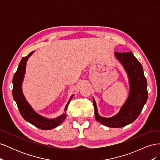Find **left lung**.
Instances as JSON below:
<instances>
[{
  "label": "left lung",
  "instance_id": "1",
  "mask_svg": "<svg viewBox=\"0 0 160 160\" xmlns=\"http://www.w3.org/2000/svg\"><path fill=\"white\" fill-rule=\"evenodd\" d=\"M118 59L128 72L130 81V92L128 99L119 112L114 117L104 118L98 113L96 103L93 98L95 119L98 122L110 128H122L136 119L148 99L147 80L144 76L141 63L132 52H115Z\"/></svg>",
  "mask_w": 160,
  "mask_h": 160
}]
</instances>
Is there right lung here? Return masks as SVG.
<instances>
[{"mask_svg":"<svg viewBox=\"0 0 160 160\" xmlns=\"http://www.w3.org/2000/svg\"><path fill=\"white\" fill-rule=\"evenodd\" d=\"M34 51L30 52L27 56L22 57L20 63L18 65L17 71L14 73L12 79V96L14 101H16L17 107L18 108L19 112H20L22 117L25 119L27 122L35 125V127L43 130H49L55 128L59 125L64 119L66 118V114H62L55 119H47L41 116L38 115L34 111L31 106L28 104L27 101L22 93L21 84L23 79L24 74L25 72V67L27 61L29 57L32 54ZM72 98V96L70 98L68 103L67 104L65 109H67L69 103Z\"/></svg>","mask_w":160,"mask_h":160,"instance_id":"1","label":"right lung"}]
</instances>
